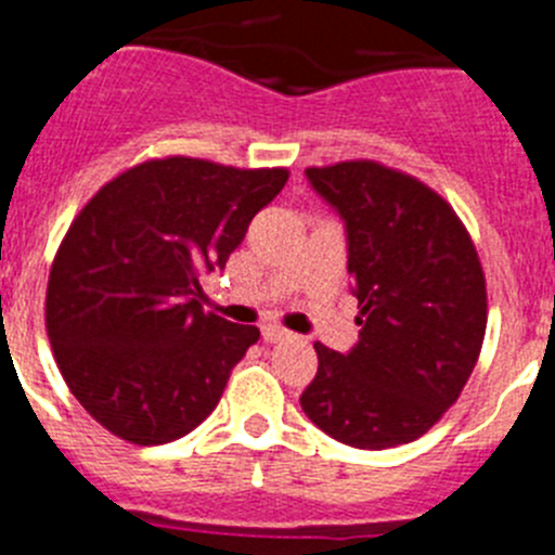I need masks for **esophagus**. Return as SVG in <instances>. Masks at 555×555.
Returning a JSON list of instances; mask_svg holds the SVG:
<instances>
[{"mask_svg": "<svg viewBox=\"0 0 555 555\" xmlns=\"http://www.w3.org/2000/svg\"><path fill=\"white\" fill-rule=\"evenodd\" d=\"M262 339H266V343H284V339H289V332H284L282 326L268 323V326H262Z\"/></svg>", "mask_w": 555, "mask_h": 555, "instance_id": "34e87169", "label": "esophagus"}]
</instances>
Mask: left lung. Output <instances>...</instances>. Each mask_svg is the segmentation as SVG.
Listing matches in <instances>:
<instances>
[{
  "label": "left lung",
  "instance_id": "8db88e82",
  "mask_svg": "<svg viewBox=\"0 0 555 555\" xmlns=\"http://www.w3.org/2000/svg\"><path fill=\"white\" fill-rule=\"evenodd\" d=\"M346 223L359 339L314 343L318 376L301 396L314 426L364 451L423 437L470 378L487 332V284L451 204L373 159L307 168Z\"/></svg>",
  "mask_w": 555,
  "mask_h": 555
}]
</instances>
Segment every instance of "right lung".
Returning a JSON list of instances; mask_svg holds the SVG:
<instances>
[{"mask_svg":"<svg viewBox=\"0 0 555 555\" xmlns=\"http://www.w3.org/2000/svg\"><path fill=\"white\" fill-rule=\"evenodd\" d=\"M284 168L149 159L74 218L47 287V332L82 409L134 446L191 434L218 406L257 326L202 309L198 276L227 266Z\"/></svg>","mask_w":555,"mask_h":555,"instance_id":"right-lung-1","label":"right lung"}]
</instances>
